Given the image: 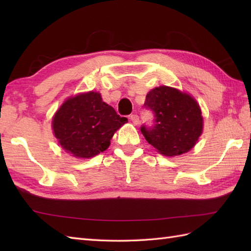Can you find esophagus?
Masks as SVG:
<instances>
[{
	"instance_id": "esophagus-1",
	"label": "esophagus",
	"mask_w": 251,
	"mask_h": 251,
	"mask_svg": "<svg viewBox=\"0 0 251 251\" xmlns=\"http://www.w3.org/2000/svg\"><path fill=\"white\" fill-rule=\"evenodd\" d=\"M129 119L131 120V122H132V124H135V125H138L140 123V120H139V116H138L137 114H131L130 115V117Z\"/></svg>"
}]
</instances>
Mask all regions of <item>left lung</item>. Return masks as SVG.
<instances>
[{"label": "left lung", "instance_id": "left-lung-1", "mask_svg": "<svg viewBox=\"0 0 251 251\" xmlns=\"http://www.w3.org/2000/svg\"><path fill=\"white\" fill-rule=\"evenodd\" d=\"M146 109L154 115V124L140 127L147 141L166 156L190 151L202 131L200 105L188 94L167 86L147 95Z\"/></svg>", "mask_w": 251, "mask_h": 251}]
</instances>
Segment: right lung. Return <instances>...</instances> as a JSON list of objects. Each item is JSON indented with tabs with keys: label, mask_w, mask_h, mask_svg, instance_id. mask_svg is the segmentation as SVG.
<instances>
[{
	"label": "right lung",
	"mask_w": 251,
	"mask_h": 251,
	"mask_svg": "<svg viewBox=\"0 0 251 251\" xmlns=\"http://www.w3.org/2000/svg\"><path fill=\"white\" fill-rule=\"evenodd\" d=\"M127 122L98 93L77 95L65 101L52 120L60 146L75 157L89 158L105 151L114 132Z\"/></svg>",
	"instance_id": "obj_1"
}]
</instances>
